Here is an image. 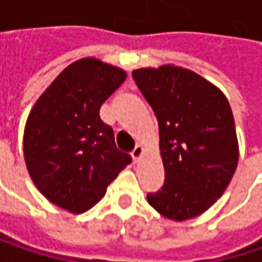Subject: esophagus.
<instances>
[{"label": "esophagus", "instance_id": "obj_1", "mask_svg": "<svg viewBox=\"0 0 262 262\" xmlns=\"http://www.w3.org/2000/svg\"><path fill=\"white\" fill-rule=\"evenodd\" d=\"M142 156H144V148H142V145H136V147H135V150L132 151L133 162H139Z\"/></svg>", "mask_w": 262, "mask_h": 262}]
</instances>
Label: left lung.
<instances>
[{
	"instance_id": "1",
	"label": "left lung",
	"mask_w": 262,
	"mask_h": 262,
	"mask_svg": "<svg viewBox=\"0 0 262 262\" xmlns=\"http://www.w3.org/2000/svg\"><path fill=\"white\" fill-rule=\"evenodd\" d=\"M132 76L158 118L165 170L162 189L147 202L173 222L195 219L222 197L238 165L231 104L220 88L183 67L139 68Z\"/></svg>"
}]
</instances>
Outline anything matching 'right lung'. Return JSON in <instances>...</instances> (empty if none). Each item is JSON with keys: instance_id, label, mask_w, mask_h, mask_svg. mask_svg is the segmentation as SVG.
<instances>
[{"instance_id": "1", "label": "right lung", "mask_w": 262, "mask_h": 262, "mask_svg": "<svg viewBox=\"0 0 262 262\" xmlns=\"http://www.w3.org/2000/svg\"><path fill=\"white\" fill-rule=\"evenodd\" d=\"M126 77L115 65L83 57L51 81L28 114L27 171L48 202L71 214L97 205L107 185L130 164L100 118L101 104Z\"/></svg>"}]
</instances>
